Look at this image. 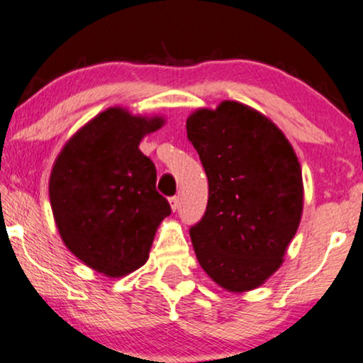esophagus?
<instances>
[{
    "label": "esophagus",
    "instance_id": "1",
    "mask_svg": "<svg viewBox=\"0 0 363 363\" xmlns=\"http://www.w3.org/2000/svg\"><path fill=\"white\" fill-rule=\"evenodd\" d=\"M178 203H180V200H178V196H172V199H170V205H172V210H173V211L178 210Z\"/></svg>",
    "mask_w": 363,
    "mask_h": 363
}]
</instances>
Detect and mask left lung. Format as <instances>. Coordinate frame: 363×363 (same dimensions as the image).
Listing matches in <instances>:
<instances>
[{
  "mask_svg": "<svg viewBox=\"0 0 363 363\" xmlns=\"http://www.w3.org/2000/svg\"><path fill=\"white\" fill-rule=\"evenodd\" d=\"M186 136L208 178L206 210L190 227L199 263L225 290L257 289L281 265L298 228V158L267 116L237 101L193 113Z\"/></svg>",
  "mask_w": 363,
  "mask_h": 363,
  "instance_id": "8db88e82",
  "label": "left lung"
}]
</instances>
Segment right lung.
<instances>
[{"label":"right lung","instance_id":"1","mask_svg":"<svg viewBox=\"0 0 363 363\" xmlns=\"http://www.w3.org/2000/svg\"><path fill=\"white\" fill-rule=\"evenodd\" d=\"M163 118L108 108L65 145L50 177L56 227L69 252L113 279L148 260L170 203L157 191V168L140 152Z\"/></svg>","mask_w":363,"mask_h":363}]
</instances>
